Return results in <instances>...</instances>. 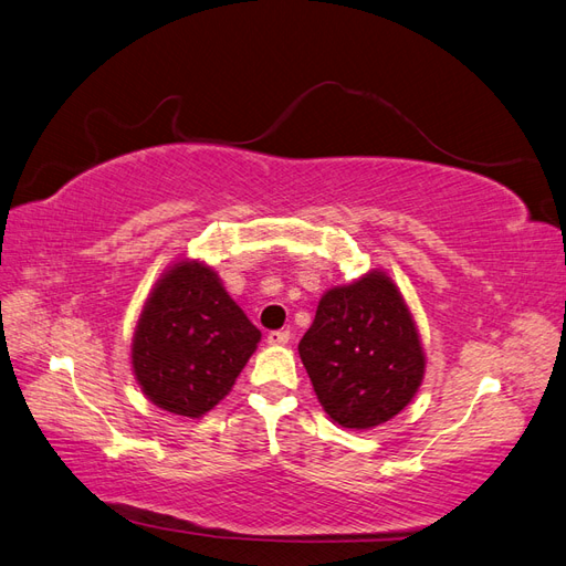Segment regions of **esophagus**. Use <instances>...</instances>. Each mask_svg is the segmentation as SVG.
I'll list each match as a JSON object with an SVG mask.
<instances>
[{
  "label": "esophagus",
  "mask_w": 566,
  "mask_h": 566,
  "mask_svg": "<svg viewBox=\"0 0 566 566\" xmlns=\"http://www.w3.org/2000/svg\"><path fill=\"white\" fill-rule=\"evenodd\" d=\"M289 338H292V332H289V329H277V332H270L268 334V344L270 346H284V344H289Z\"/></svg>",
  "instance_id": "obj_1"
}]
</instances>
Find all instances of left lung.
<instances>
[{
  "label": "left lung",
  "mask_w": 566,
  "mask_h": 566,
  "mask_svg": "<svg viewBox=\"0 0 566 566\" xmlns=\"http://www.w3.org/2000/svg\"><path fill=\"white\" fill-rule=\"evenodd\" d=\"M298 353L319 406L346 429L394 419L424 379V348L406 298L384 270L322 294Z\"/></svg>",
  "instance_id": "8db88e82"
}]
</instances>
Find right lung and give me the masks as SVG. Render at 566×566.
<instances>
[{
    "label": "right lung",
    "mask_w": 566,
    "mask_h": 566,
    "mask_svg": "<svg viewBox=\"0 0 566 566\" xmlns=\"http://www.w3.org/2000/svg\"><path fill=\"white\" fill-rule=\"evenodd\" d=\"M261 332L203 261L172 263L154 284L133 336V373L160 410L199 419L232 391Z\"/></svg>",
    "instance_id": "obj_1"
}]
</instances>
